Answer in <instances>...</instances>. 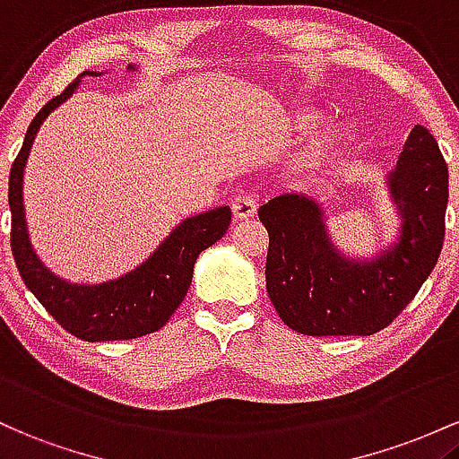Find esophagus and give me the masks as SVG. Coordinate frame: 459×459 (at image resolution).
I'll return each mask as SVG.
<instances>
[{
    "label": "esophagus",
    "instance_id": "obj_1",
    "mask_svg": "<svg viewBox=\"0 0 459 459\" xmlns=\"http://www.w3.org/2000/svg\"><path fill=\"white\" fill-rule=\"evenodd\" d=\"M257 210V199L255 195H238V197L231 202V212H234L236 221L251 219Z\"/></svg>",
    "mask_w": 459,
    "mask_h": 459
}]
</instances>
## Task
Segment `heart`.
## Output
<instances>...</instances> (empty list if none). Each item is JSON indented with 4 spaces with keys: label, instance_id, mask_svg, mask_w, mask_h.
I'll list each match as a JSON object with an SVG mask.
<instances>
[{
    "label": "heart",
    "instance_id": "b5f03b06",
    "mask_svg": "<svg viewBox=\"0 0 459 459\" xmlns=\"http://www.w3.org/2000/svg\"><path fill=\"white\" fill-rule=\"evenodd\" d=\"M338 138V127L333 126L332 121L321 123L316 130L312 132V136L307 138L306 145V153L307 156H321L327 147H332Z\"/></svg>",
    "mask_w": 459,
    "mask_h": 459
}]
</instances>
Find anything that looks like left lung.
<instances>
[{"label": "left lung", "instance_id": "8db88e82", "mask_svg": "<svg viewBox=\"0 0 459 459\" xmlns=\"http://www.w3.org/2000/svg\"><path fill=\"white\" fill-rule=\"evenodd\" d=\"M385 188L401 223L393 243L370 257L338 249L325 210L307 195L280 193L260 205L269 231L266 290L288 327L306 336H370L399 316L434 271L449 171L427 127L410 132Z\"/></svg>", "mask_w": 459, "mask_h": 459}]
</instances>
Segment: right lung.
Wrapping results in <instances>:
<instances>
[{
  "instance_id": "obj_1",
  "label": "right lung",
  "mask_w": 459,
  "mask_h": 459,
  "mask_svg": "<svg viewBox=\"0 0 459 459\" xmlns=\"http://www.w3.org/2000/svg\"><path fill=\"white\" fill-rule=\"evenodd\" d=\"M127 71L136 74L138 65H127ZM84 75L101 74L84 71L77 75L75 82H71L65 92L40 108L39 115L30 123L23 147L17 160L13 162L8 179V204L13 212L10 245L23 284L66 332L86 342L127 341V338L153 333L167 325L171 314L186 297L199 254L223 238L228 231L231 210L230 205H221L208 212L186 216L156 247V251L145 257V262L115 280L100 281V284H77L49 271L34 251L28 221H25V162L45 118L74 95Z\"/></svg>"
}]
</instances>
